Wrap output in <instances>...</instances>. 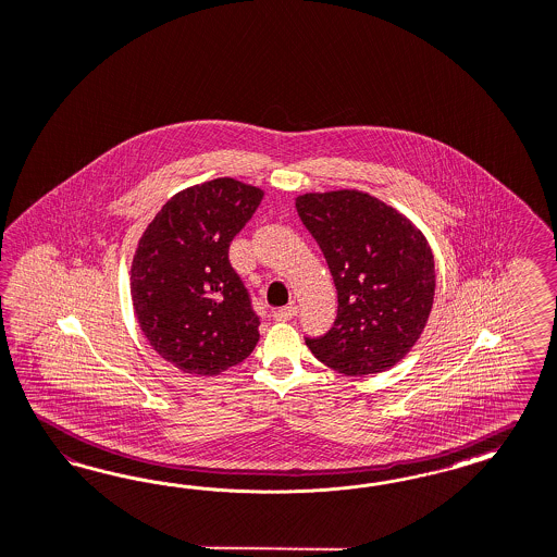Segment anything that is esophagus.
Instances as JSON below:
<instances>
[{"label":"esophagus","instance_id":"34e87169","mask_svg":"<svg viewBox=\"0 0 557 557\" xmlns=\"http://www.w3.org/2000/svg\"><path fill=\"white\" fill-rule=\"evenodd\" d=\"M296 314H298V308L296 307L277 308V310L273 312V319L280 321V323H288Z\"/></svg>","mask_w":557,"mask_h":557}]
</instances>
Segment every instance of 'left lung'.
I'll use <instances>...</instances> for the list:
<instances>
[{
	"label": "left lung",
	"instance_id": "8db88e82",
	"mask_svg": "<svg viewBox=\"0 0 557 557\" xmlns=\"http://www.w3.org/2000/svg\"><path fill=\"white\" fill-rule=\"evenodd\" d=\"M296 210L337 289L335 323L305 337L310 351L347 376L397 364L420 339L434 302V257L422 232L368 193H307Z\"/></svg>",
	"mask_w": 557,
	"mask_h": 557
}]
</instances>
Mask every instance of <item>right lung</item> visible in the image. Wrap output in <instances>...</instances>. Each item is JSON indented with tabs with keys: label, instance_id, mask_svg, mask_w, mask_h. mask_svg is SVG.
<instances>
[{
	"label": "right lung",
	"instance_id": "add662e5",
	"mask_svg": "<svg viewBox=\"0 0 557 557\" xmlns=\"http://www.w3.org/2000/svg\"><path fill=\"white\" fill-rule=\"evenodd\" d=\"M261 199L257 187L215 178L176 193L139 238L132 265L137 323L183 372L220 374L259 342V314L228 250Z\"/></svg>",
	"mask_w": 557,
	"mask_h": 557
}]
</instances>
